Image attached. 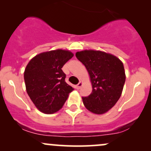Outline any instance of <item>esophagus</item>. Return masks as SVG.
Returning <instances> with one entry per match:
<instances>
[{
	"mask_svg": "<svg viewBox=\"0 0 151 151\" xmlns=\"http://www.w3.org/2000/svg\"><path fill=\"white\" fill-rule=\"evenodd\" d=\"M81 86H82V83H81V81H80V82H79V84H77V86H76V88H77V89H79L81 88Z\"/></svg>",
	"mask_w": 151,
	"mask_h": 151,
	"instance_id": "esophagus-1",
	"label": "esophagus"
}]
</instances>
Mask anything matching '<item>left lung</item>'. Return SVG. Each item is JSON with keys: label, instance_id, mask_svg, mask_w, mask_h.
Instances as JSON below:
<instances>
[{"label": "left lung", "instance_id": "obj_1", "mask_svg": "<svg viewBox=\"0 0 151 151\" xmlns=\"http://www.w3.org/2000/svg\"><path fill=\"white\" fill-rule=\"evenodd\" d=\"M76 58L85 66L92 84L91 94L82 96L84 105L93 114L106 113L122 93L126 81L124 65L116 57L101 51L77 52Z\"/></svg>", "mask_w": 151, "mask_h": 151}]
</instances>
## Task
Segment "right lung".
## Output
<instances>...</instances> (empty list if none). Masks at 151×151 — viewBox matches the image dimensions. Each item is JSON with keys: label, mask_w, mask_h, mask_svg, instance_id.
I'll return each instance as SVG.
<instances>
[{"label": "right lung", "mask_w": 151, "mask_h": 151, "mask_svg": "<svg viewBox=\"0 0 151 151\" xmlns=\"http://www.w3.org/2000/svg\"><path fill=\"white\" fill-rule=\"evenodd\" d=\"M73 55L67 50H52L36 55L27 64L24 72L26 91L43 113L60 110L74 90L66 83V74L62 70Z\"/></svg>", "instance_id": "1"}]
</instances>
